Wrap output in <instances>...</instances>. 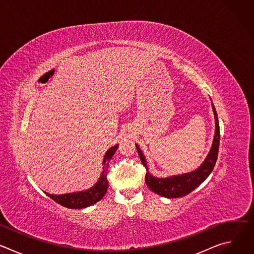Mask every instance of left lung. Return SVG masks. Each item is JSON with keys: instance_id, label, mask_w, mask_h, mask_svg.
<instances>
[{"instance_id": "obj_1", "label": "left lung", "mask_w": 254, "mask_h": 254, "mask_svg": "<svg viewBox=\"0 0 254 254\" xmlns=\"http://www.w3.org/2000/svg\"><path fill=\"white\" fill-rule=\"evenodd\" d=\"M212 108H213L214 119H215V134L212 142V147L206 159L204 160V162L200 165L199 168H197L192 172L181 174V175H174L166 178L155 177L149 172L147 160L144 158L139 147L135 143L139 159L142 165L144 166V168L147 169L146 179L144 180H146V183L150 188V190H152L153 192H155L156 194L162 197L179 198L191 193L208 178V176L213 171L214 166L216 164L217 157H218L219 141H220L219 122H218V117H217V113L213 103H212Z\"/></svg>"}]
</instances>
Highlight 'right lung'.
I'll return each instance as SVG.
<instances>
[{"label":"right lung","mask_w":254,"mask_h":254,"mask_svg":"<svg viewBox=\"0 0 254 254\" xmlns=\"http://www.w3.org/2000/svg\"><path fill=\"white\" fill-rule=\"evenodd\" d=\"M119 148V143L116 146L108 149L103 157L102 161V170L99 179L97 182L89 189L79 191V192H73L69 194H61V195H54L46 193L47 196H49L51 199H53L58 204L70 208V209H82L89 207L95 203H97L99 200L103 198L105 195L107 188H108V182H107V170L110 162L117 152Z\"/></svg>","instance_id":"add662e5"}]
</instances>
